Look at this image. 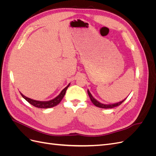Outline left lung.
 Masks as SVG:
<instances>
[{"instance_id": "8db88e82", "label": "left lung", "mask_w": 156, "mask_h": 156, "mask_svg": "<svg viewBox=\"0 0 156 156\" xmlns=\"http://www.w3.org/2000/svg\"><path fill=\"white\" fill-rule=\"evenodd\" d=\"M88 96L90 97V100L93 103V104L98 107H100V108H114L115 107H117L119 106L120 105H121L122 102H124V100H126V99H124V100H122V101H120L119 103H114V104H109V105H106V104H103V103H101L99 101H98L96 99H94L93 98V96H92V94H90V91L88 90Z\"/></svg>"}]
</instances>
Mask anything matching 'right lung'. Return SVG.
<instances>
[{"instance_id":"obj_1","label":"right lung","mask_w":156,"mask_h":156,"mask_svg":"<svg viewBox=\"0 0 156 156\" xmlns=\"http://www.w3.org/2000/svg\"><path fill=\"white\" fill-rule=\"evenodd\" d=\"M69 86V84L66 87L62 90V92H60V94L58 96H56L55 98L53 99V100H51L48 101H37V100H32V99H30L29 98H27V97L25 96L21 93V95L22 96V97L23 98L25 99V100H27L28 102H29L30 104H31L32 105L36 107L41 108H51V107H53L57 105L58 103L61 101V100H62V98H64L65 94H66V90L68 89Z\"/></svg>"}]
</instances>
